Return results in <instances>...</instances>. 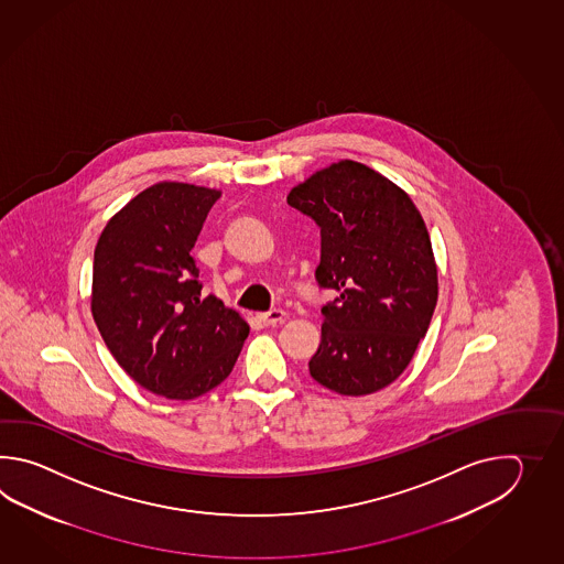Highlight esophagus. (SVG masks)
Returning a JSON list of instances; mask_svg holds the SVG:
<instances>
[{"label": "esophagus", "mask_w": 564, "mask_h": 564, "mask_svg": "<svg viewBox=\"0 0 564 564\" xmlns=\"http://www.w3.org/2000/svg\"><path fill=\"white\" fill-rule=\"evenodd\" d=\"M258 321L265 324V326H270V324L284 323V321H286V312L278 311V308H274V311L262 312V314H258Z\"/></svg>", "instance_id": "1"}]
</instances>
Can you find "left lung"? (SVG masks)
<instances>
[{
    "label": "left lung",
    "mask_w": 564,
    "mask_h": 564,
    "mask_svg": "<svg viewBox=\"0 0 564 564\" xmlns=\"http://www.w3.org/2000/svg\"><path fill=\"white\" fill-rule=\"evenodd\" d=\"M288 205L321 228L316 282L326 302L312 379L340 395L393 383L413 359L437 304L432 241L408 193L377 171L340 161L316 171Z\"/></svg>",
    "instance_id": "obj_1"
}]
</instances>
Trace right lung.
Instances as JSON below:
<instances>
[{
  "mask_svg": "<svg viewBox=\"0 0 564 564\" xmlns=\"http://www.w3.org/2000/svg\"><path fill=\"white\" fill-rule=\"evenodd\" d=\"M219 195L156 183L124 205L96 243V326L120 367L155 395L187 401L212 391L250 333L238 312L204 296L192 258Z\"/></svg>",
  "mask_w": 564,
  "mask_h": 564,
  "instance_id": "add662e5",
  "label": "right lung"
}]
</instances>
